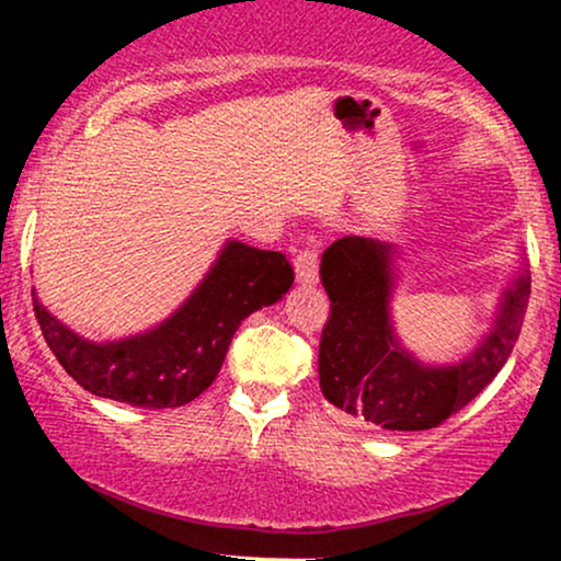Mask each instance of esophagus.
<instances>
[{
    "label": "esophagus",
    "mask_w": 561,
    "mask_h": 561,
    "mask_svg": "<svg viewBox=\"0 0 561 561\" xmlns=\"http://www.w3.org/2000/svg\"><path fill=\"white\" fill-rule=\"evenodd\" d=\"M295 276H298L300 285H317L319 279V253L313 248H306L300 250L298 255H295Z\"/></svg>",
    "instance_id": "obj_1"
}]
</instances>
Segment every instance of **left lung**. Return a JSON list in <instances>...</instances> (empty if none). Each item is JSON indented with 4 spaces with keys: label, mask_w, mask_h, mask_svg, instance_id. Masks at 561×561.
I'll return each mask as SVG.
<instances>
[{
    "label": "left lung",
    "mask_w": 561,
    "mask_h": 561,
    "mask_svg": "<svg viewBox=\"0 0 561 561\" xmlns=\"http://www.w3.org/2000/svg\"><path fill=\"white\" fill-rule=\"evenodd\" d=\"M396 253V244L351 234L321 255L319 274L332 313L321 332L319 385L347 420L414 433L446 422L499 375L523 330L530 272L519 259L491 330L465 358L427 364L401 343L392 321Z\"/></svg>",
    "instance_id": "left-lung-1"
}]
</instances>
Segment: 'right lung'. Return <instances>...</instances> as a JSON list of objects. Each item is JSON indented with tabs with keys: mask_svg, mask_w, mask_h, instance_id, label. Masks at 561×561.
Listing matches in <instances>:
<instances>
[{
	"mask_svg": "<svg viewBox=\"0 0 561 561\" xmlns=\"http://www.w3.org/2000/svg\"><path fill=\"white\" fill-rule=\"evenodd\" d=\"M282 253L224 242L221 253L169 319L121 340L81 337L53 317L34 293V311L57 362L83 390L139 409H176L210 388L237 327L274 306L293 287Z\"/></svg>",
	"mask_w": 561,
	"mask_h": 561,
	"instance_id": "obj_1",
	"label": "right lung"
}]
</instances>
